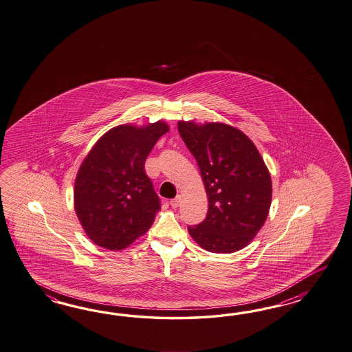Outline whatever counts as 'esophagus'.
I'll return each instance as SVG.
<instances>
[{"label":"esophagus","mask_w":352,"mask_h":352,"mask_svg":"<svg viewBox=\"0 0 352 352\" xmlns=\"http://www.w3.org/2000/svg\"><path fill=\"white\" fill-rule=\"evenodd\" d=\"M180 200L181 198L177 195L176 198L171 199V201H170V204H171L172 208H177L180 206Z\"/></svg>","instance_id":"esophagus-1"}]
</instances>
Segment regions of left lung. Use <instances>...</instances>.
<instances>
[{"mask_svg":"<svg viewBox=\"0 0 352 352\" xmlns=\"http://www.w3.org/2000/svg\"><path fill=\"white\" fill-rule=\"evenodd\" d=\"M181 139L197 160L208 195V213L189 226L191 237L210 252H237L264 225L272 201V181L256 146L225 124H177Z\"/></svg>","mask_w":352,"mask_h":352,"instance_id":"left-lung-1","label":"left lung"}]
</instances>
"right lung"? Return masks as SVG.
Listing matches in <instances>:
<instances>
[{
    "mask_svg": "<svg viewBox=\"0 0 352 352\" xmlns=\"http://www.w3.org/2000/svg\"><path fill=\"white\" fill-rule=\"evenodd\" d=\"M167 131L163 121L145 127H113L87 155L75 180L74 201L93 243L120 250L153 225L161 200L145 175L144 163Z\"/></svg>",
    "mask_w": 352,
    "mask_h": 352,
    "instance_id": "right-lung-1",
    "label": "right lung"
}]
</instances>
